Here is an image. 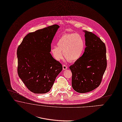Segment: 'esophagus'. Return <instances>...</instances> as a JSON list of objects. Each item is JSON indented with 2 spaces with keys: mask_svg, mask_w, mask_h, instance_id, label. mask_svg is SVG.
<instances>
[{
  "mask_svg": "<svg viewBox=\"0 0 122 122\" xmlns=\"http://www.w3.org/2000/svg\"><path fill=\"white\" fill-rule=\"evenodd\" d=\"M67 69V66H66V65H63V69L64 70H66V69Z\"/></svg>",
  "mask_w": 122,
  "mask_h": 122,
  "instance_id": "esophagus-1",
  "label": "esophagus"
}]
</instances>
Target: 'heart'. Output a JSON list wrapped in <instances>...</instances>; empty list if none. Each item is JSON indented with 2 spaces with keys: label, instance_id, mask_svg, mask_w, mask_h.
Wrapping results in <instances>:
<instances>
[{
  "label": "heart",
  "instance_id": "b5f03b06",
  "mask_svg": "<svg viewBox=\"0 0 122 122\" xmlns=\"http://www.w3.org/2000/svg\"><path fill=\"white\" fill-rule=\"evenodd\" d=\"M57 46H53L51 52L54 58L60 60L63 58V53L66 59L69 62H75L81 56L85 48L83 38L76 33L65 34L57 42Z\"/></svg>",
  "mask_w": 122,
  "mask_h": 122
}]
</instances>
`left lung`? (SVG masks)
<instances>
[{"label": "left lung", "instance_id": "8db88e82", "mask_svg": "<svg viewBox=\"0 0 122 122\" xmlns=\"http://www.w3.org/2000/svg\"><path fill=\"white\" fill-rule=\"evenodd\" d=\"M84 31V52L69 67L72 73V87L81 93L91 92L99 86L107 66L105 43L95 34Z\"/></svg>", "mask_w": 122, "mask_h": 122}]
</instances>
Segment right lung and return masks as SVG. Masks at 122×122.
I'll return each mask as SVG.
<instances>
[{"mask_svg": "<svg viewBox=\"0 0 122 122\" xmlns=\"http://www.w3.org/2000/svg\"><path fill=\"white\" fill-rule=\"evenodd\" d=\"M59 27L53 25L28 33L17 48L18 76L34 93L48 92L62 70V64L50 53Z\"/></svg>", "mask_w": 122, "mask_h": 122, "instance_id": "add662e5", "label": "right lung"}]
</instances>
